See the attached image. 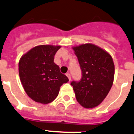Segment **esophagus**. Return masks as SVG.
I'll return each mask as SVG.
<instances>
[{"instance_id":"1","label":"esophagus","mask_w":134,"mask_h":134,"mask_svg":"<svg viewBox=\"0 0 134 134\" xmlns=\"http://www.w3.org/2000/svg\"><path fill=\"white\" fill-rule=\"evenodd\" d=\"M66 75H67V77H68V78H69V80L70 81V80H71V75H70V74H69V73H67V74H66Z\"/></svg>"}]
</instances>
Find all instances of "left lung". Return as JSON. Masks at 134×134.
Returning a JSON list of instances; mask_svg holds the SVG:
<instances>
[{
	"label": "left lung",
	"instance_id": "left-lung-1",
	"mask_svg": "<svg viewBox=\"0 0 134 134\" xmlns=\"http://www.w3.org/2000/svg\"><path fill=\"white\" fill-rule=\"evenodd\" d=\"M81 70L80 81L71 85L77 102L86 109L99 105L113 86L115 65L111 56L101 48L85 44L73 48Z\"/></svg>",
	"mask_w": 134,
	"mask_h": 134
}]
</instances>
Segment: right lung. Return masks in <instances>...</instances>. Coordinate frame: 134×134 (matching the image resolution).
<instances>
[{
  "label": "right lung",
  "mask_w": 134,
  "mask_h": 134,
  "mask_svg": "<svg viewBox=\"0 0 134 134\" xmlns=\"http://www.w3.org/2000/svg\"><path fill=\"white\" fill-rule=\"evenodd\" d=\"M60 46L40 45L21 57L19 74L25 92L33 100L42 104L53 102L60 87L69 79L61 74L54 63V55Z\"/></svg>",
  "instance_id": "1"
}]
</instances>
